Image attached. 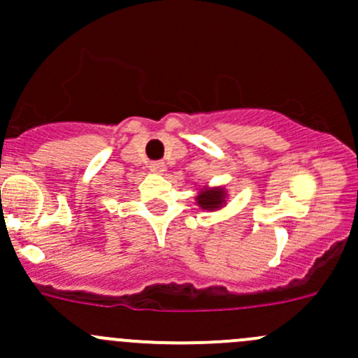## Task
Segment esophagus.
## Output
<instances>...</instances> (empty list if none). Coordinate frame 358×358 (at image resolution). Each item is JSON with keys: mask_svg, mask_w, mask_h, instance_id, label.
<instances>
[{"mask_svg": "<svg viewBox=\"0 0 358 358\" xmlns=\"http://www.w3.org/2000/svg\"><path fill=\"white\" fill-rule=\"evenodd\" d=\"M150 169H152L153 173H164V169H166V164L160 162V160H155V162L150 164Z\"/></svg>", "mask_w": 358, "mask_h": 358, "instance_id": "34e87169", "label": "esophagus"}]
</instances>
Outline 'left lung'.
I'll return each instance as SVG.
<instances>
[{
  "label": "left lung",
  "mask_w": 358,
  "mask_h": 358,
  "mask_svg": "<svg viewBox=\"0 0 358 358\" xmlns=\"http://www.w3.org/2000/svg\"><path fill=\"white\" fill-rule=\"evenodd\" d=\"M196 199H198V205L205 210L219 208V206L224 203V190L222 189L201 190Z\"/></svg>",
  "instance_id": "1"
}]
</instances>
